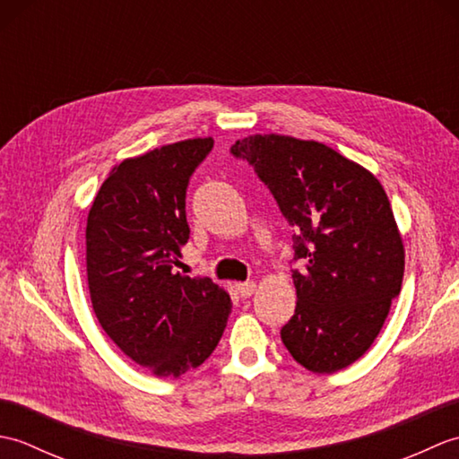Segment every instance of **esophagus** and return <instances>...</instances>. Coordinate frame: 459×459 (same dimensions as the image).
<instances>
[{
  "label": "esophagus",
  "mask_w": 459,
  "mask_h": 459,
  "mask_svg": "<svg viewBox=\"0 0 459 459\" xmlns=\"http://www.w3.org/2000/svg\"><path fill=\"white\" fill-rule=\"evenodd\" d=\"M255 290H256L255 281H240V284H237V291L240 294V298H250L255 294Z\"/></svg>",
  "instance_id": "obj_1"
}]
</instances>
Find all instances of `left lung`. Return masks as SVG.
Returning a JSON list of instances; mask_svg holds the SVG:
<instances>
[{"label":"left lung","mask_w":459,"mask_h":459,"mask_svg":"<svg viewBox=\"0 0 459 459\" xmlns=\"http://www.w3.org/2000/svg\"><path fill=\"white\" fill-rule=\"evenodd\" d=\"M291 227L298 304L280 335L314 373H335L373 345L401 294L404 248L383 185L319 142L250 135L230 148Z\"/></svg>","instance_id":"8db88e82"}]
</instances>
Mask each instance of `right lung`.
Instances as JSON below:
<instances>
[{
  "instance_id": "right-lung-1",
  "label": "right lung",
  "mask_w": 459,
  "mask_h": 459,
  "mask_svg": "<svg viewBox=\"0 0 459 459\" xmlns=\"http://www.w3.org/2000/svg\"><path fill=\"white\" fill-rule=\"evenodd\" d=\"M212 138L124 160L102 183L86 222V274L102 329L134 363L175 378L219 345L230 298L211 278L175 266L189 240L185 197Z\"/></svg>"
}]
</instances>
